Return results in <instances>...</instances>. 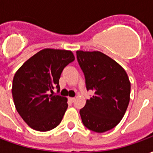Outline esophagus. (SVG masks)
<instances>
[{"label":"esophagus","mask_w":153,"mask_h":153,"mask_svg":"<svg viewBox=\"0 0 153 153\" xmlns=\"http://www.w3.org/2000/svg\"><path fill=\"white\" fill-rule=\"evenodd\" d=\"M69 100H70V102H74V100H75V98H74V97H70Z\"/></svg>","instance_id":"1"}]
</instances>
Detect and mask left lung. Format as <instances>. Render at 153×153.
<instances>
[{
	"mask_svg": "<svg viewBox=\"0 0 153 153\" xmlns=\"http://www.w3.org/2000/svg\"><path fill=\"white\" fill-rule=\"evenodd\" d=\"M76 55L87 90L93 92L79 111L83 125L97 133L108 131L120 123L128 107V75L117 62L100 51H77Z\"/></svg>",
	"mask_w": 153,
	"mask_h": 153,
	"instance_id": "left-lung-1",
	"label": "left lung"
}]
</instances>
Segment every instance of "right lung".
<instances>
[{
    "label": "right lung",
    "instance_id": "obj_1",
    "mask_svg": "<svg viewBox=\"0 0 153 153\" xmlns=\"http://www.w3.org/2000/svg\"><path fill=\"white\" fill-rule=\"evenodd\" d=\"M74 60L70 51L43 49L15 73L12 84L15 108L32 128L49 131L61 122L68 107L67 98L53 94L52 90L56 88L59 93L60 74Z\"/></svg>",
    "mask_w": 153,
    "mask_h": 153
}]
</instances>
